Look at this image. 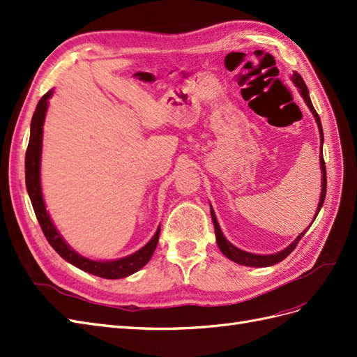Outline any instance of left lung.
<instances>
[{
	"label": "left lung",
	"mask_w": 357,
	"mask_h": 357,
	"mask_svg": "<svg viewBox=\"0 0 357 357\" xmlns=\"http://www.w3.org/2000/svg\"><path fill=\"white\" fill-rule=\"evenodd\" d=\"M291 80H294V83L298 86V88L301 89V93L302 96H304V100L307 102V105L310 107V110L312 112V114H314L316 121H317V125H319V129H320V137H321V146H323V129H321V123H320V117L317 114V112L314 110V107H312L311 104V100H310V95H308V89H307V84L304 82V79L301 77V75L298 73H294V77H291ZM320 164H321V174H323V178H321V197H320V202H319V207H317V211H316V218L317 214L321 208L323 202H325V197H326V165H325V159H323V153L320 155ZM314 218V219H316ZM211 219H213V223H214V232H215V240H218V245L222 250V253L231 259V261L240 264V265H245V266H271L274 264H278L282 262L283 259H286L291 252L295 250L299 240L304 236V234L307 232V229L302 232L298 238L291 243L287 248H284L283 252L280 253H275V255H253V253H247V252H243L240 250V248L234 247L228 240L225 238L222 231H220V226L218 223V219H215V214L214 211L211 210ZM314 222V220H312ZM311 226V225H310Z\"/></svg>",
	"instance_id": "8db88e82"
}]
</instances>
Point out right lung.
Instances as JSON below:
<instances>
[{
    "label": "right lung",
    "instance_id": "obj_1",
    "mask_svg": "<svg viewBox=\"0 0 357 357\" xmlns=\"http://www.w3.org/2000/svg\"><path fill=\"white\" fill-rule=\"evenodd\" d=\"M52 91L41 96V100L37 104V109L32 114L31 121V135L29 143L25 155V181H26V190L31 198L32 207H34L37 220L41 226V231L45 234L49 244L55 248V252L83 271L98 275L102 278H123L137 273L139 268H143L152 257L155 248L159 241L160 228H158L156 234L152 240H150L142 250L137 253L126 256L123 259H117V261L110 262H96L86 259L80 255L71 250V247L61 238V235L53 226L49 214L45 207V201L41 197V186H40V159H41V142H43V122H45V114L47 110V100L50 98Z\"/></svg>",
    "mask_w": 357,
    "mask_h": 357
}]
</instances>
